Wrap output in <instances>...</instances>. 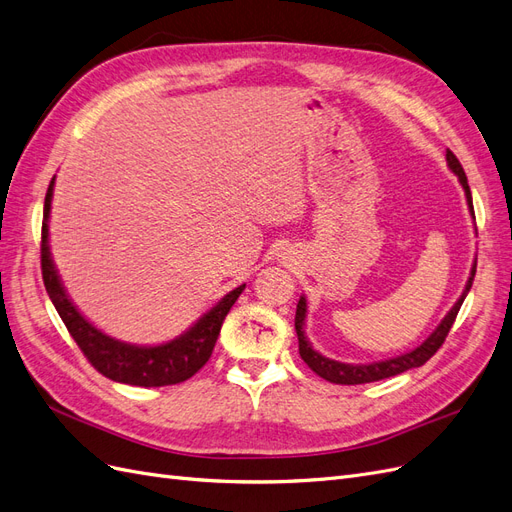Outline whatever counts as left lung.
<instances>
[{
    "label": "left lung",
    "instance_id": "8db88e82",
    "mask_svg": "<svg viewBox=\"0 0 512 512\" xmlns=\"http://www.w3.org/2000/svg\"><path fill=\"white\" fill-rule=\"evenodd\" d=\"M447 163L451 172L459 178L461 187H464L466 191V200H468V206H470V214H474V206H472V193H470V187H468V178H466V172L464 168H461L459 159L447 151ZM474 274H476V261L472 266V272H470V278L466 283V289L464 293L459 295V300L453 304V308L447 312V317H444L440 321V325L434 329L432 336L427 338L423 344H419L417 349H412L410 353H404V355H398V357H391V359H385V361H374V364H342V361H336V359H329V357H323L321 353H317L315 349H312L308 338H306V332H304V323H306V298H300L298 302V310H295V332H298V342H300V355L302 359L306 361V366L319 374L321 378H325V381L329 383H336V385H364V383H374V381H381V378H389V376H395V374H402L410 368H419L423 366L427 359H430L440 346L444 342V338L449 336L451 327L455 323V317L457 312L461 308V304H464L466 295L472 287V280H474Z\"/></svg>",
    "mask_w": 512,
    "mask_h": 512
}]
</instances>
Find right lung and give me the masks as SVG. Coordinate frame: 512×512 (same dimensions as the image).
<instances>
[{"label": "right lung", "mask_w": 512, "mask_h": 512, "mask_svg": "<svg viewBox=\"0 0 512 512\" xmlns=\"http://www.w3.org/2000/svg\"><path fill=\"white\" fill-rule=\"evenodd\" d=\"M53 187L55 178L51 180V185H48L44 200L40 246L42 278L48 298L55 304L61 321L68 327V332L80 346V351L85 353L89 364L97 372L117 383L136 387H166L187 381V378H191L210 359L227 312L240 298V293L246 285L229 291L225 298L219 300L217 306H212L206 315H202L200 321L187 329L185 334H180L178 338L166 344L138 346L106 336L82 317L78 308L72 304L51 259V249H48V214H51Z\"/></svg>", "instance_id": "add662e5"}]
</instances>
